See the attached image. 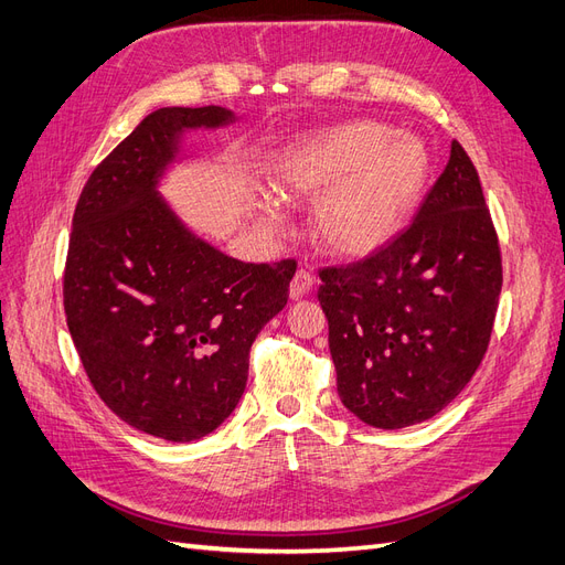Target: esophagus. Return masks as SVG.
Returning <instances> with one entry per match:
<instances>
[{"mask_svg":"<svg viewBox=\"0 0 565 565\" xmlns=\"http://www.w3.org/2000/svg\"><path fill=\"white\" fill-rule=\"evenodd\" d=\"M313 285H316L313 273H309V270H303V268H301V270H297V273H295L292 282H289V297H292L295 301H299V299H303L306 295L311 292Z\"/></svg>","mask_w":565,"mask_h":565,"instance_id":"esophagus-1","label":"esophagus"}]
</instances>
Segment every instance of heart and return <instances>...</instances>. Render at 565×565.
<instances>
[{
    "mask_svg": "<svg viewBox=\"0 0 565 565\" xmlns=\"http://www.w3.org/2000/svg\"><path fill=\"white\" fill-rule=\"evenodd\" d=\"M429 174L431 158L422 139L361 119L289 148L273 181L285 198H320L311 228L324 252L363 259L407 226Z\"/></svg>",
    "mask_w": 565,
    "mask_h": 565,
    "instance_id": "1",
    "label": "heart"
}]
</instances>
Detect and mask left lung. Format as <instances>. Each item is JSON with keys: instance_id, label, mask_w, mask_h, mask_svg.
Instances as JSON below:
<instances>
[{"instance_id": "left-lung-1", "label": "left lung", "mask_w": 565, "mask_h": 565, "mask_svg": "<svg viewBox=\"0 0 565 565\" xmlns=\"http://www.w3.org/2000/svg\"><path fill=\"white\" fill-rule=\"evenodd\" d=\"M339 398L377 429L431 419L469 384L490 344L502 256L467 150L450 160L403 233L320 270Z\"/></svg>"}]
</instances>
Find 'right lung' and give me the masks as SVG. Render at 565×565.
Returning <instances> with one entry per match:
<instances>
[{
	"instance_id": "obj_1",
	"label": "right lung",
	"mask_w": 565,
	"mask_h": 565,
	"mask_svg": "<svg viewBox=\"0 0 565 565\" xmlns=\"http://www.w3.org/2000/svg\"><path fill=\"white\" fill-rule=\"evenodd\" d=\"M221 106L160 108L84 183L63 306L84 372L113 413L172 443L212 434L241 403L249 349L289 297L297 262L245 264L188 231L158 183Z\"/></svg>"
}]
</instances>
